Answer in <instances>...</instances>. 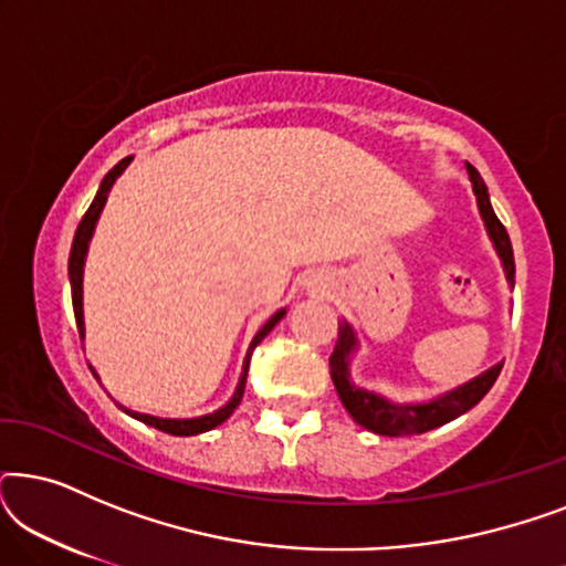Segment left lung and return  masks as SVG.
Masks as SVG:
<instances>
[{
    "label": "left lung",
    "mask_w": 566,
    "mask_h": 566,
    "mask_svg": "<svg viewBox=\"0 0 566 566\" xmlns=\"http://www.w3.org/2000/svg\"><path fill=\"white\" fill-rule=\"evenodd\" d=\"M471 185H474V196L479 203V211H482V219L486 223V231H490L494 250L502 258V268H505L507 281H515V260H513V244H510L507 229L502 227V221L494 216L490 196H486V185L482 175L476 172L474 167L467 165ZM355 345L353 329L347 324H339L335 350L329 355V374L332 381H335V389L343 399V405L355 422L360 428H366L376 436H420V432L436 430L440 424L455 420L463 412H469L471 407H476L479 401L484 399V394L492 389L494 381H497L502 363L486 370V374L476 376L474 381L459 386L455 391H448L446 397L436 401H428V405H391L376 394L355 389L347 378V358H350V350Z\"/></svg>",
    "instance_id": "obj_1"
}]
</instances>
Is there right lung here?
I'll return each mask as SVG.
<instances>
[{
  "mask_svg": "<svg viewBox=\"0 0 566 566\" xmlns=\"http://www.w3.org/2000/svg\"><path fill=\"white\" fill-rule=\"evenodd\" d=\"M130 157L120 159L118 165H115L111 172H107L103 177V182H99V190L95 200H92V206L87 208V213L82 216L80 227H76V234H74V242H72V252H69V281H72V304H74V319H76V329H80V337H84V319H82V268H84V254H87V244L92 239V231H95V223L99 219V211H103L105 200H107V192H111L113 182L118 180V175L123 172V169L128 167ZM283 308L277 314L270 316V319L265 322V327H262L258 335H254L252 345H250V353H247L244 358V370H242V378H239V386H237V394L231 397V401L227 407H221L219 412L213 415H206V417H196V420H161V417H151V415H142V412H130V409H126V412L130 417H136V420H142L144 424H151V428H157L161 432H169V436H198V432H206V430H213L216 424L227 422L231 412L239 407V401H242V394H244V384H247V368H250V355L254 347L260 345V339L268 335L270 329L275 327L277 322L283 319Z\"/></svg>",
  "mask_w": 566,
  "mask_h": 566,
  "instance_id": "obj_1",
  "label": "right lung"
}]
</instances>
